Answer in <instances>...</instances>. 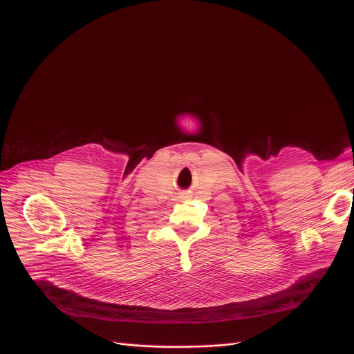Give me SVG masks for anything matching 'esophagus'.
<instances>
[{"label": "esophagus", "mask_w": 354, "mask_h": 354, "mask_svg": "<svg viewBox=\"0 0 354 354\" xmlns=\"http://www.w3.org/2000/svg\"><path fill=\"white\" fill-rule=\"evenodd\" d=\"M183 198H185V197H184V196H183Z\"/></svg>", "instance_id": "obj_1"}]
</instances>
